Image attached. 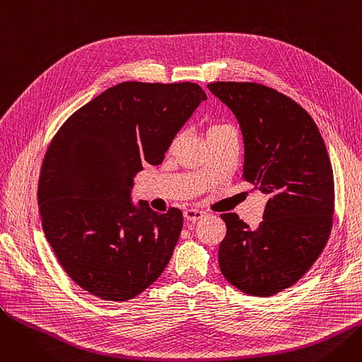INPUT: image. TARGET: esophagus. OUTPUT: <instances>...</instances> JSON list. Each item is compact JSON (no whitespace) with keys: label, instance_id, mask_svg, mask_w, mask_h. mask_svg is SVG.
<instances>
[{"label":"esophagus","instance_id":"1","mask_svg":"<svg viewBox=\"0 0 362 362\" xmlns=\"http://www.w3.org/2000/svg\"><path fill=\"white\" fill-rule=\"evenodd\" d=\"M183 216H185V220L195 223V221H198V220H201L204 217V213L199 211V210H192V208H189V210H186L183 213Z\"/></svg>","mask_w":362,"mask_h":362}]
</instances>
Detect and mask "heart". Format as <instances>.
<instances>
[{"label":"heart","mask_w":362,"mask_h":362,"mask_svg":"<svg viewBox=\"0 0 362 362\" xmlns=\"http://www.w3.org/2000/svg\"><path fill=\"white\" fill-rule=\"evenodd\" d=\"M223 127H227V126H224V124H213V126H210V129H208L206 135H211V133H214V132H217V130H220Z\"/></svg>","instance_id":"obj_1"}]
</instances>
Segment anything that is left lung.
<instances>
[{
	"instance_id": "obj_1",
	"label": "left lung",
	"mask_w": 362,
	"mask_h": 362,
	"mask_svg": "<svg viewBox=\"0 0 362 362\" xmlns=\"http://www.w3.org/2000/svg\"><path fill=\"white\" fill-rule=\"evenodd\" d=\"M213 95L232 110L243 138V180L269 201L257 229L226 213L218 246L226 280L252 296L291 288L329 240L334 211L332 163L318 127L298 103L252 82H214Z\"/></svg>"
}]
</instances>
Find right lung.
<instances>
[{"label":"right lung","mask_w":362,"mask_h":362,"mask_svg":"<svg viewBox=\"0 0 362 362\" xmlns=\"http://www.w3.org/2000/svg\"><path fill=\"white\" fill-rule=\"evenodd\" d=\"M205 100L191 82H123L73 112L52 138L37 186L42 227L64 272L86 292L129 300L164 272L183 214L133 204V179L145 163H163Z\"/></svg>","instance_id":"right-lung-1"}]
</instances>
